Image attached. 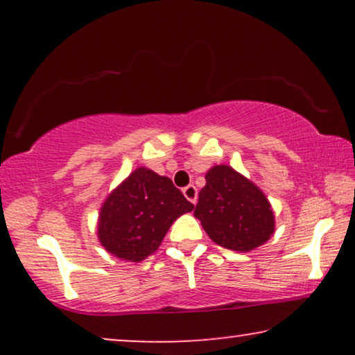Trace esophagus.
Here are the masks:
<instances>
[{
    "label": "esophagus",
    "mask_w": 355,
    "mask_h": 355,
    "mask_svg": "<svg viewBox=\"0 0 355 355\" xmlns=\"http://www.w3.org/2000/svg\"><path fill=\"white\" fill-rule=\"evenodd\" d=\"M182 193L184 196H186V198L189 202H192L193 205H196L197 203V189H196V186H187V187H184V191H182Z\"/></svg>",
    "instance_id": "esophagus-1"
}]
</instances>
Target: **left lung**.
<instances>
[{"instance_id": "8db88e82", "label": "left lung", "mask_w": 355, "mask_h": 355, "mask_svg": "<svg viewBox=\"0 0 355 355\" xmlns=\"http://www.w3.org/2000/svg\"><path fill=\"white\" fill-rule=\"evenodd\" d=\"M205 179L193 215L215 244L250 252L273 236V208L259 186L227 164L210 168Z\"/></svg>"}]
</instances>
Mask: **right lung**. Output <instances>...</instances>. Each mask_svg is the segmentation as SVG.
Listing matches in <instances>:
<instances>
[{
	"mask_svg": "<svg viewBox=\"0 0 355 355\" xmlns=\"http://www.w3.org/2000/svg\"><path fill=\"white\" fill-rule=\"evenodd\" d=\"M192 210L171 179L140 166L105 198L96 234L108 254L137 263L155 254L173 223Z\"/></svg>",
	"mask_w": 355,
	"mask_h": 355,
	"instance_id": "add662e5",
	"label": "right lung"
}]
</instances>
